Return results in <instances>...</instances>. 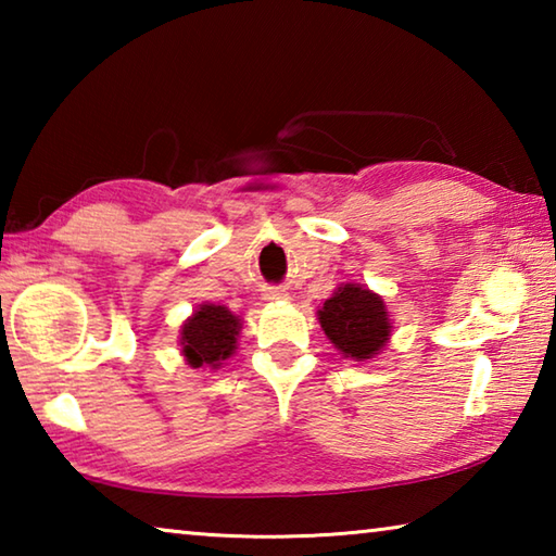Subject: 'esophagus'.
<instances>
[{"label":"esophagus","instance_id":"esophagus-1","mask_svg":"<svg viewBox=\"0 0 556 556\" xmlns=\"http://www.w3.org/2000/svg\"><path fill=\"white\" fill-rule=\"evenodd\" d=\"M287 296H289L287 289H281V287H271L267 294H265L267 301H281V299H287Z\"/></svg>","mask_w":556,"mask_h":556}]
</instances>
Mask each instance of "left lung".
Listing matches in <instances>:
<instances>
[{
  "label": "left lung",
  "instance_id": "1",
  "mask_svg": "<svg viewBox=\"0 0 556 556\" xmlns=\"http://www.w3.org/2000/svg\"><path fill=\"white\" fill-rule=\"evenodd\" d=\"M318 324L338 351L353 361H370L390 341L392 321L382 296L368 287L341 285L318 308Z\"/></svg>",
  "mask_w": 556,
  "mask_h": 556
}]
</instances>
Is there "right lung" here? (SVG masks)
<instances>
[{
  "label": "right lung",
  "instance_id": "1",
  "mask_svg": "<svg viewBox=\"0 0 556 556\" xmlns=\"http://www.w3.org/2000/svg\"><path fill=\"white\" fill-rule=\"evenodd\" d=\"M240 318L228 306L201 304L181 326V353L191 368H220L235 353Z\"/></svg>",
  "mask_w": 556,
  "mask_h": 556
}]
</instances>
